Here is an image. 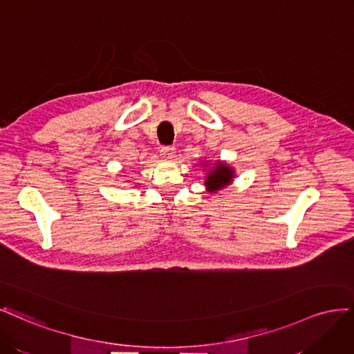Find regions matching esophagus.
I'll return each instance as SVG.
<instances>
[{
  "label": "esophagus",
  "instance_id": "34e87169",
  "mask_svg": "<svg viewBox=\"0 0 354 354\" xmlns=\"http://www.w3.org/2000/svg\"><path fill=\"white\" fill-rule=\"evenodd\" d=\"M160 156L165 158V160H172L175 157V148L174 147H163L160 150Z\"/></svg>",
  "mask_w": 354,
  "mask_h": 354
}]
</instances>
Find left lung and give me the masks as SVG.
I'll use <instances>...</instances> for the list:
<instances>
[{
  "mask_svg": "<svg viewBox=\"0 0 354 354\" xmlns=\"http://www.w3.org/2000/svg\"><path fill=\"white\" fill-rule=\"evenodd\" d=\"M234 176H235L234 167H231L230 165H226L223 162H216L209 169L206 180H204V185L207 187V189L210 192L219 191V189L225 188L226 185H230Z\"/></svg>",
  "mask_w": 354,
  "mask_h": 354,
  "instance_id": "8db88e82",
  "label": "left lung"
}]
</instances>
